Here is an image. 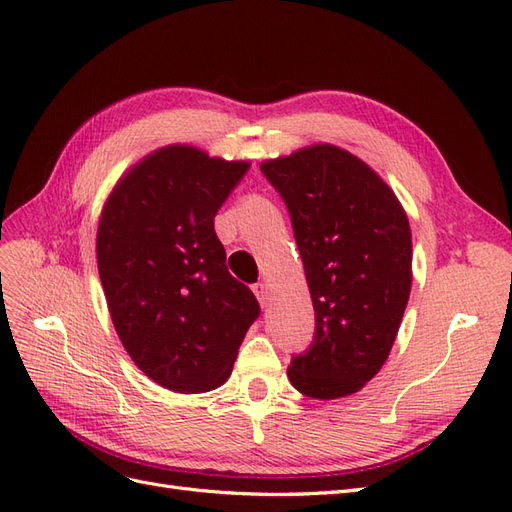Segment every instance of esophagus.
<instances>
[{"mask_svg": "<svg viewBox=\"0 0 512 512\" xmlns=\"http://www.w3.org/2000/svg\"><path fill=\"white\" fill-rule=\"evenodd\" d=\"M252 290H254V294H256V299L260 301V305H262V307H267V301H269V290H267V284L258 282V284H254V286H252Z\"/></svg>", "mask_w": 512, "mask_h": 512, "instance_id": "obj_1", "label": "esophagus"}]
</instances>
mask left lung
I'll return each instance as SVG.
<instances>
[{
  "mask_svg": "<svg viewBox=\"0 0 512 512\" xmlns=\"http://www.w3.org/2000/svg\"><path fill=\"white\" fill-rule=\"evenodd\" d=\"M312 294L316 329L288 380L314 399L352 395L389 356L412 286L410 224L374 170L333 145L269 160Z\"/></svg>",
  "mask_w": 512,
  "mask_h": 512,
  "instance_id": "left-lung-1",
  "label": "left lung"
}]
</instances>
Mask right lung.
Returning a JSON list of instances; mask_svg holds the SVG:
<instances>
[{
  "label": "right lung",
  "instance_id": "add662e5",
  "mask_svg": "<svg viewBox=\"0 0 512 512\" xmlns=\"http://www.w3.org/2000/svg\"><path fill=\"white\" fill-rule=\"evenodd\" d=\"M247 170L170 145L138 162L104 205L96 252L108 312L132 361L164 389H218L260 316L213 228Z\"/></svg>",
  "mask_w": 512,
  "mask_h": 512
}]
</instances>
